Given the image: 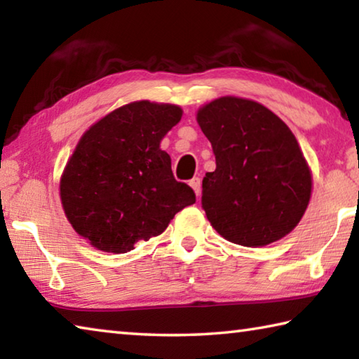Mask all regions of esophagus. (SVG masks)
<instances>
[{
  "label": "esophagus",
  "mask_w": 359,
  "mask_h": 359,
  "mask_svg": "<svg viewBox=\"0 0 359 359\" xmlns=\"http://www.w3.org/2000/svg\"><path fill=\"white\" fill-rule=\"evenodd\" d=\"M190 187L194 190V193H196V196H199V193H201V179L199 177H193L190 180Z\"/></svg>",
  "instance_id": "obj_1"
}]
</instances>
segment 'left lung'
Listing matches in <instances>:
<instances>
[{"mask_svg":"<svg viewBox=\"0 0 359 359\" xmlns=\"http://www.w3.org/2000/svg\"><path fill=\"white\" fill-rule=\"evenodd\" d=\"M198 123L215 155L201 204L217 233L244 247L287 236L312 191L311 171L288 126L259 102L234 96L199 109Z\"/></svg>","mask_w":359,"mask_h":359,"instance_id":"obj_1","label":"left lung"}]
</instances>
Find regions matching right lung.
Instances as JSON below:
<instances>
[{
  "label": "right lung",
  "mask_w": 359,
  "mask_h": 359,
  "mask_svg": "<svg viewBox=\"0 0 359 359\" xmlns=\"http://www.w3.org/2000/svg\"><path fill=\"white\" fill-rule=\"evenodd\" d=\"M182 109L136 101L106 115L79 141L65 168V214L82 238L109 253H126L161 234L187 205L193 188L174 179L161 139Z\"/></svg>",
  "instance_id": "obj_1"
}]
</instances>
